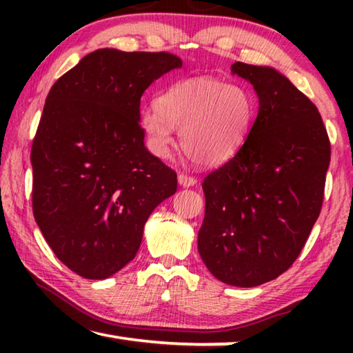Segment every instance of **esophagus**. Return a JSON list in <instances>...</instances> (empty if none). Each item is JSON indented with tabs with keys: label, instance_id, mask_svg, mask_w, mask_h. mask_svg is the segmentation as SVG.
Here are the masks:
<instances>
[{
	"label": "esophagus",
	"instance_id": "esophagus-1",
	"mask_svg": "<svg viewBox=\"0 0 353 353\" xmlns=\"http://www.w3.org/2000/svg\"><path fill=\"white\" fill-rule=\"evenodd\" d=\"M179 183H181V187H193V185L196 183V179L193 176H188L185 174V172H181L177 177Z\"/></svg>",
	"mask_w": 353,
	"mask_h": 353
}]
</instances>
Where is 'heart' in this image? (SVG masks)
Instances as JSON below:
<instances>
[{"mask_svg":"<svg viewBox=\"0 0 353 353\" xmlns=\"http://www.w3.org/2000/svg\"><path fill=\"white\" fill-rule=\"evenodd\" d=\"M256 117V101L246 87L207 76L172 82L140 113L146 145L155 157L170 159L181 148L194 162L219 166L246 143Z\"/></svg>","mask_w":353,"mask_h":353,"instance_id":"heart-1","label":"heart"}]
</instances>
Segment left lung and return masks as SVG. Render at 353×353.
<instances>
[{"instance_id":"1","label":"left lung","mask_w":353,"mask_h":353,"mask_svg":"<svg viewBox=\"0 0 353 353\" xmlns=\"http://www.w3.org/2000/svg\"><path fill=\"white\" fill-rule=\"evenodd\" d=\"M259 115L234 159L204 179L198 250L214 277L259 286L283 274L305 246L324 201L330 140L321 113L271 67L243 62Z\"/></svg>"}]
</instances>
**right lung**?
I'll return each mask as SVG.
<instances>
[{"label":"right lung","instance_id":"1","mask_svg":"<svg viewBox=\"0 0 353 353\" xmlns=\"http://www.w3.org/2000/svg\"><path fill=\"white\" fill-rule=\"evenodd\" d=\"M182 61L103 48L46 97L32 163V212L46 243L79 276L103 280L139 252L143 229L177 174L145 146L140 99Z\"/></svg>","mask_w":353,"mask_h":353}]
</instances>
